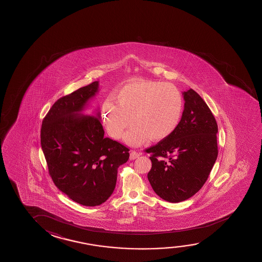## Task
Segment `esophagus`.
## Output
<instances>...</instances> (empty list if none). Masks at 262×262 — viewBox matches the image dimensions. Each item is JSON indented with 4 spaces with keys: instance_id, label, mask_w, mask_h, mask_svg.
Segmentation results:
<instances>
[{
    "instance_id": "1",
    "label": "esophagus",
    "mask_w": 262,
    "mask_h": 262,
    "mask_svg": "<svg viewBox=\"0 0 262 262\" xmlns=\"http://www.w3.org/2000/svg\"><path fill=\"white\" fill-rule=\"evenodd\" d=\"M139 157H140L139 152H136V151H131L130 152V160H135Z\"/></svg>"
}]
</instances>
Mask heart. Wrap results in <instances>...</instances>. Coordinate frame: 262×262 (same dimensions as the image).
<instances>
[{
  "mask_svg": "<svg viewBox=\"0 0 262 262\" xmlns=\"http://www.w3.org/2000/svg\"><path fill=\"white\" fill-rule=\"evenodd\" d=\"M117 104L103 103L102 119L107 133L115 139L125 136L129 145H139L150 139L164 140L178 127L184 112V98L171 84L134 78L114 96Z\"/></svg>",
  "mask_w": 262,
  "mask_h": 262,
  "instance_id": "1",
  "label": "heart"
}]
</instances>
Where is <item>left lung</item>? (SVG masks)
Returning <instances> with one entry per match:
<instances>
[{"label":"left lung","mask_w":262,"mask_h":262,"mask_svg":"<svg viewBox=\"0 0 262 262\" xmlns=\"http://www.w3.org/2000/svg\"><path fill=\"white\" fill-rule=\"evenodd\" d=\"M184 110L176 131L145 151L151 155L147 174L157 195L180 203L194 195L207 181L218 157V125L194 90L183 92Z\"/></svg>","instance_id":"obj_1"}]
</instances>
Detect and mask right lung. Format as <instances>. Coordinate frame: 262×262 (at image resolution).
<instances>
[{
  "instance_id": "1",
  "label": "right lung",
  "mask_w": 262,
  "mask_h": 262,
  "mask_svg": "<svg viewBox=\"0 0 262 262\" xmlns=\"http://www.w3.org/2000/svg\"><path fill=\"white\" fill-rule=\"evenodd\" d=\"M98 90V81L55 102L43 118L40 145L55 185L84 206L105 203L117 184V168L129 149L104 137L100 113L83 115Z\"/></svg>"
}]
</instances>
